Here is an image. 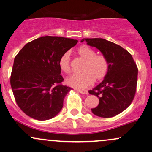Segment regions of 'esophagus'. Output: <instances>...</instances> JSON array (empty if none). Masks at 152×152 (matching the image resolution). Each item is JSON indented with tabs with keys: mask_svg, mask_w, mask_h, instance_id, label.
Instances as JSON below:
<instances>
[{
	"mask_svg": "<svg viewBox=\"0 0 152 152\" xmlns=\"http://www.w3.org/2000/svg\"><path fill=\"white\" fill-rule=\"evenodd\" d=\"M77 91L81 94H88V91L87 90H77Z\"/></svg>",
	"mask_w": 152,
	"mask_h": 152,
	"instance_id": "1",
	"label": "esophagus"
}]
</instances>
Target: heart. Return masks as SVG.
<instances>
[{"label": "heart", "instance_id": "1", "mask_svg": "<svg viewBox=\"0 0 152 152\" xmlns=\"http://www.w3.org/2000/svg\"><path fill=\"white\" fill-rule=\"evenodd\" d=\"M78 54L86 61L83 68V73L69 76L66 79L68 86L82 90L90 86L94 80H102L108 74L110 62L106 55L96 54L94 49L86 45L79 48ZM69 60L70 55L69 52H65L60 58L59 67L64 73H69L71 71Z\"/></svg>", "mask_w": 152, "mask_h": 152}]
</instances>
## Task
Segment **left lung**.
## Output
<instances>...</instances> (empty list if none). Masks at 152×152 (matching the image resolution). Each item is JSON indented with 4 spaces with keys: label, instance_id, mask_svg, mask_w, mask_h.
<instances>
[{
    "label": "left lung",
    "instance_id": "obj_1",
    "mask_svg": "<svg viewBox=\"0 0 152 152\" xmlns=\"http://www.w3.org/2000/svg\"><path fill=\"white\" fill-rule=\"evenodd\" d=\"M98 49L110 62V69L101 83L89 91L97 96L99 104L91 111L95 115L111 118L122 113L132 103L137 91L138 68L126 49L102 38L83 39Z\"/></svg>",
    "mask_w": 152,
    "mask_h": 152
}]
</instances>
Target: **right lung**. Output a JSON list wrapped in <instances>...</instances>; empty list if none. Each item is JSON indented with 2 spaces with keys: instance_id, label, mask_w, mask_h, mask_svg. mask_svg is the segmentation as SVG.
Masks as SVG:
<instances>
[{
  "instance_id": "obj_1",
  "label": "right lung",
  "mask_w": 152,
  "mask_h": 152,
  "mask_svg": "<svg viewBox=\"0 0 152 152\" xmlns=\"http://www.w3.org/2000/svg\"><path fill=\"white\" fill-rule=\"evenodd\" d=\"M77 42L62 37H41L27 43L15 57L11 88L17 105L27 115L44 121L61 110L71 88L62 85L59 60Z\"/></svg>"
}]
</instances>
